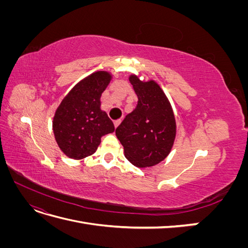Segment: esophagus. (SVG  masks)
Wrapping results in <instances>:
<instances>
[{"label": "esophagus", "instance_id": "obj_1", "mask_svg": "<svg viewBox=\"0 0 248 248\" xmlns=\"http://www.w3.org/2000/svg\"><path fill=\"white\" fill-rule=\"evenodd\" d=\"M120 123H121V120H116V121L114 122V125H115V127H116V128H117V127L120 125Z\"/></svg>", "mask_w": 248, "mask_h": 248}]
</instances>
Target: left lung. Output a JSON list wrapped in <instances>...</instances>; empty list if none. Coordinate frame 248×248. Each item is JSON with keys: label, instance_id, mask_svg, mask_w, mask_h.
I'll return each instance as SVG.
<instances>
[{"label": "left lung", "instance_id": "8db88e82", "mask_svg": "<svg viewBox=\"0 0 248 248\" xmlns=\"http://www.w3.org/2000/svg\"><path fill=\"white\" fill-rule=\"evenodd\" d=\"M138 104L116 129L125 157L139 168L152 167L169 155L176 137V122L170 104L155 81L129 78Z\"/></svg>", "mask_w": 248, "mask_h": 248}]
</instances>
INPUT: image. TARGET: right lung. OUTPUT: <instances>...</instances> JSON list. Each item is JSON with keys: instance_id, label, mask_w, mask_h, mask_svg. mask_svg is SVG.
Segmentation results:
<instances>
[{"instance_id": "1", "label": "right lung", "mask_w": 248, "mask_h": 248, "mask_svg": "<svg viewBox=\"0 0 248 248\" xmlns=\"http://www.w3.org/2000/svg\"><path fill=\"white\" fill-rule=\"evenodd\" d=\"M110 74L97 71L79 81L58 108L52 122L60 149L72 159H82L98 148L101 138L114 132L115 126L100 109V97Z\"/></svg>"}]
</instances>
